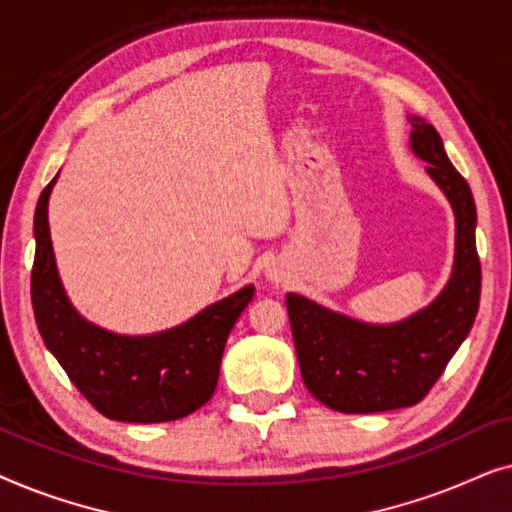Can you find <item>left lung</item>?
Listing matches in <instances>:
<instances>
[{
	"label": "left lung",
	"mask_w": 512,
	"mask_h": 512,
	"mask_svg": "<svg viewBox=\"0 0 512 512\" xmlns=\"http://www.w3.org/2000/svg\"><path fill=\"white\" fill-rule=\"evenodd\" d=\"M412 151L450 198L457 216V258L445 291L415 317L368 326L328 312L296 293L286 296L305 387L338 412L408 408L429 394L471 331L480 303L482 270L475 249V202L468 181L454 170L436 128L415 118Z\"/></svg>",
	"instance_id": "8db88e82"
}]
</instances>
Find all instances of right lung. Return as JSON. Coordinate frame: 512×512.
Listing matches in <instances>:
<instances>
[{"label":"right lung","instance_id":"add662e5","mask_svg":"<svg viewBox=\"0 0 512 512\" xmlns=\"http://www.w3.org/2000/svg\"><path fill=\"white\" fill-rule=\"evenodd\" d=\"M53 184L55 179L41 191L34 212L32 307L46 347L104 417L158 424L191 415L212 398L223 347L256 289L244 286L186 324L146 338H125L88 324L69 305L55 270L48 230Z\"/></svg>","mask_w":512,"mask_h":512}]
</instances>
